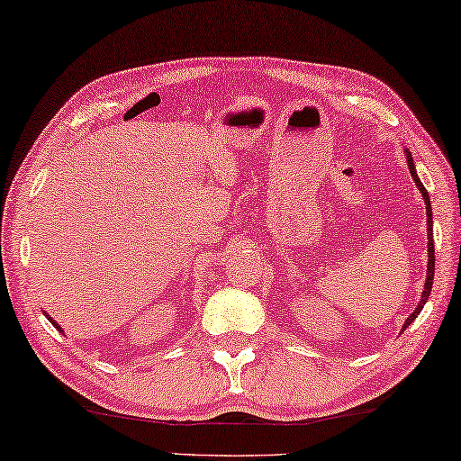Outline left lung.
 Returning a JSON list of instances; mask_svg holds the SVG:
<instances>
[{"mask_svg":"<svg viewBox=\"0 0 461 461\" xmlns=\"http://www.w3.org/2000/svg\"><path fill=\"white\" fill-rule=\"evenodd\" d=\"M406 153V162H408V170H411L412 174V180L416 182V188H419L422 199H425V204H427V223H429V230H427V236H429V244H427V250H429V267H427V281H425V291H422L420 295V302L419 305H416L414 312L408 316V320L404 322V326H402V330H406L408 326H411L416 318H419V313L422 310V305L427 303V299L430 295V289H433V276H435V246H433V215H430V201H429V193L427 188L422 186V182L419 180V176H416V170H414V159L411 156V151L404 149Z\"/></svg>","mask_w":461,"mask_h":461,"instance_id":"obj_1","label":"left lung"}]
</instances>
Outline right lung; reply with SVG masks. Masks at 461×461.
Returning a JSON list of instances; mask_svg holds the SVG:
<instances>
[{
    "label": "right lung",
    "mask_w": 461,
    "mask_h": 461,
    "mask_svg": "<svg viewBox=\"0 0 461 461\" xmlns=\"http://www.w3.org/2000/svg\"><path fill=\"white\" fill-rule=\"evenodd\" d=\"M45 316H47V318H49V322H50V324H53V326H55V328H57V330H59V332H63V330H61V326H59V324H57V322H55V320H53V318H50V316H49V313H45Z\"/></svg>",
    "instance_id": "right-lung-1"
}]
</instances>
